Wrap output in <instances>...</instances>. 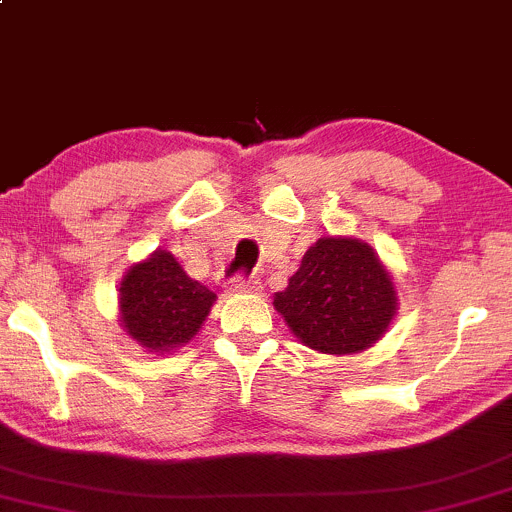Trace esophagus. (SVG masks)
<instances>
[{
    "instance_id": "obj_1",
    "label": "esophagus",
    "mask_w": 512,
    "mask_h": 512,
    "mask_svg": "<svg viewBox=\"0 0 512 512\" xmlns=\"http://www.w3.org/2000/svg\"><path fill=\"white\" fill-rule=\"evenodd\" d=\"M229 290H232V293H258V290H261V280L236 276L229 280Z\"/></svg>"
}]
</instances>
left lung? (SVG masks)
Returning <instances> with one entry per match:
<instances>
[{
    "label": "left lung",
    "mask_w": 512,
    "mask_h": 512,
    "mask_svg": "<svg viewBox=\"0 0 512 512\" xmlns=\"http://www.w3.org/2000/svg\"><path fill=\"white\" fill-rule=\"evenodd\" d=\"M273 307L307 349L351 356L371 349L395 320L398 290L366 241L322 236L302 256Z\"/></svg>",
    "instance_id": "1"
}]
</instances>
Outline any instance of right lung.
Returning a JSON list of instances; mask_svg holds the SVG:
<instances>
[{"instance_id": "add662e5", "label": "right lung", "mask_w": 512, "mask_h": 512, "mask_svg": "<svg viewBox=\"0 0 512 512\" xmlns=\"http://www.w3.org/2000/svg\"><path fill=\"white\" fill-rule=\"evenodd\" d=\"M217 295L156 249L129 266L119 285V324L148 354H170L200 332Z\"/></svg>"}]
</instances>
